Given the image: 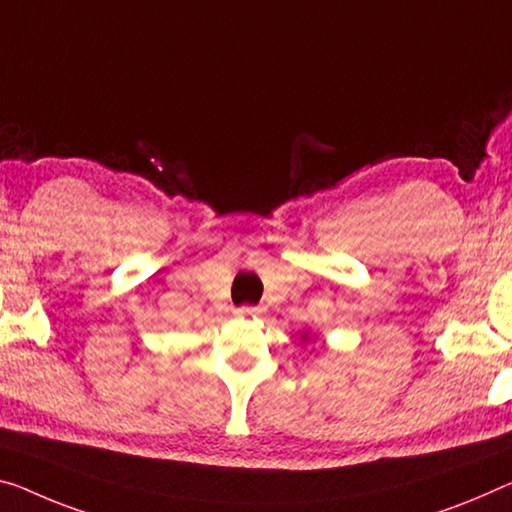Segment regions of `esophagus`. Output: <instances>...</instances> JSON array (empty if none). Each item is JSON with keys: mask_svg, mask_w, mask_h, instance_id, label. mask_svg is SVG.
Segmentation results:
<instances>
[{"mask_svg": "<svg viewBox=\"0 0 512 512\" xmlns=\"http://www.w3.org/2000/svg\"><path fill=\"white\" fill-rule=\"evenodd\" d=\"M235 313H238V316H258V313H263V309L261 306H240V309H235Z\"/></svg>", "mask_w": 512, "mask_h": 512, "instance_id": "obj_1", "label": "esophagus"}]
</instances>
